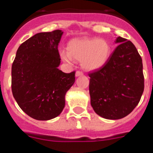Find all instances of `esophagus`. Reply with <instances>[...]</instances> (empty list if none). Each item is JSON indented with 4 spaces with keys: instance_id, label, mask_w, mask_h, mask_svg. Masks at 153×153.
Returning <instances> with one entry per match:
<instances>
[{
    "instance_id": "obj_1",
    "label": "esophagus",
    "mask_w": 153,
    "mask_h": 153,
    "mask_svg": "<svg viewBox=\"0 0 153 153\" xmlns=\"http://www.w3.org/2000/svg\"><path fill=\"white\" fill-rule=\"evenodd\" d=\"M81 75H83V72H81V71H77L75 72V76L78 77V76H81Z\"/></svg>"
}]
</instances>
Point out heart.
<instances>
[{
    "label": "heart",
    "mask_w": 153,
    "mask_h": 153,
    "mask_svg": "<svg viewBox=\"0 0 153 153\" xmlns=\"http://www.w3.org/2000/svg\"><path fill=\"white\" fill-rule=\"evenodd\" d=\"M68 52L60 51L62 59L72 63L73 59L81 61V65L88 71L97 70L105 65L111 53L109 44L104 39H73L68 44Z\"/></svg>",
    "instance_id": "heart-1"
}]
</instances>
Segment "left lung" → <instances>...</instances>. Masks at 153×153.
<instances>
[{"instance_id": "obj_1", "label": "left lung", "mask_w": 153, "mask_h": 153, "mask_svg": "<svg viewBox=\"0 0 153 153\" xmlns=\"http://www.w3.org/2000/svg\"><path fill=\"white\" fill-rule=\"evenodd\" d=\"M118 45L105 65L88 73L91 103L94 112L106 119L129 115L144 90L142 58L131 41L118 37Z\"/></svg>"}]
</instances>
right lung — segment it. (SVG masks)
<instances>
[{
	"label": "right lung",
	"mask_w": 153,
	"mask_h": 153,
	"mask_svg": "<svg viewBox=\"0 0 153 153\" xmlns=\"http://www.w3.org/2000/svg\"><path fill=\"white\" fill-rule=\"evenodd\" d=\"M63 31L41 32L19 47L12 65L11 88L22 110L36 120L58 116L65 106V96L75 83V72L64 73L58 45Z\"/></svg>",
	"instance_id": "add662e5"
}]
</instances>
